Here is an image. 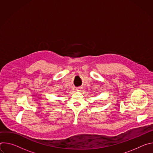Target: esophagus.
Here are the masks:
<instances>
[{
  "label": "esophagus",
  "mask_w": 153,
  "mask_h": 153,
  "mask_svg": "<svg viewBox=\"0 0 153 153\" xmlns=\"http://www.w3.org/2000/svg\"><path fill=\"white\" fill-rule=\"evenodd\" d=\"M82 90V88H80V87H79V88H77L76 89V90H77V91H81Z\"/></svg>",
  "instance_id": "34e87169"
}]
</instances>
